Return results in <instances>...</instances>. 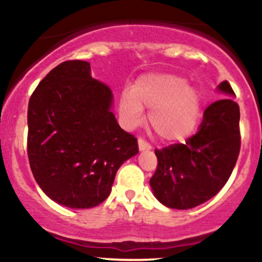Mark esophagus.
<instances>
[{
    "label": "esophagus",
    "instance_id": "esophagus-1",
    "mask_svg": "<svg viewBox=\"0 0 262 262\" xmlns=\"http://www.w3.org/2000/svg\"><path fill=\"white\" fill-rule=\"evenodd\" d=\"M138 145H139L140 150H150V149H151V145H150L148 141L144 140L143 138H139V139H138Z\"/></svg>",
    "mask_w": 262,
    "mask_h": 262
}]
</instances>
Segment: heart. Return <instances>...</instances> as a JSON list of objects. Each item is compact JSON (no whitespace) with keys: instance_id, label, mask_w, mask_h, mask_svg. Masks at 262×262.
I'll use <instances>...</instances> for the list:
<instances>
[{"instance_id":"b5f03b06","label":"heart","mask_w":262,"mask_h":262,"mask_svg":"<svg viewBox=\"0 0 262 262\" xmlns=\"http://www.w3.org/2000/svg\"><path fill=\"white\" fill-rule=\"evenodd\" d=\"M143 106L151 107L149 123L152 130L162 139L175 140L187 135L196 124L200 95L179 75L149 74L122 95L119 113L128 127L141 122Z\"/></svg>"}]
</instances>
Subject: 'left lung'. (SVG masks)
Instances as JSON below:
<instances>
[{
  "label": "left lung",
  "instance_id": "8db88e82",
  "mask_svg": "<svg viewBox=\"0 0 262 262\" xmlns=\"http://www.w3.org/2000/svg\"><path fill=\"white\" fill-rule=\"evenodd\" d=\"M219 91L235 96L228 81ZM240 111L224 98L206 108L200 129L185 144L155 149L158 167L150 179L155 197L173 209H189L214 197L227 183L240 151Z\"/></svg>",
  "mask_w": 262,
  "mask_h": 262
}]
</instances>
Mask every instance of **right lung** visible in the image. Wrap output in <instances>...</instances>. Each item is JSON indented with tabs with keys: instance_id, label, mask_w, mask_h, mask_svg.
<instances>
[{
	"instance_id": "add662e5",
	"label": "right lung",
	"mask_w": 262,
	"mask_h": 262,
	"mask_svg": "<svg viewBox=\"0 0 262 262\" xmlns=\"http://www.w3.org/2000/svg\"><path fill=\"white\" fill-rule=\"evenodd\" d=\"M113 96L91 76L90 62L54 68L28 104L29 165L48 197L69 208H92L110 196L117 171L137 155V138L111 112Z\"/></svg>"
}]
</instances>
